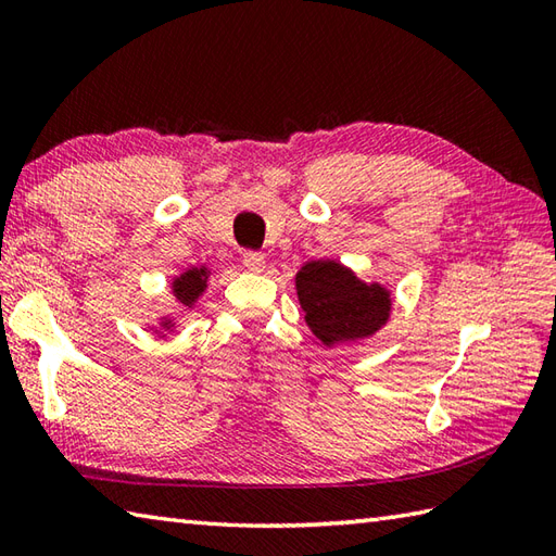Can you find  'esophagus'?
Listing matches in <instances>:
<instances>
[{
  "mask_svg": "<svg viewBox=\"0 0 556 556\" xmlns=\"http://www.w3.org/2000/svg\"><path fill=\"white\" fill-rule=\"evenodd\" d=\"M241 257H243V265L251 271H263L265 269V255L263 253L245 251Z\"/></svg>",
  "mask_w": 556,
  "mask_h": 556,
  "instance_id": "34e87169",
  "label": "esophagus"
}]
</instances>
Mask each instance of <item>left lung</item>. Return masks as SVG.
Segmentation results:
<instances>
[{"mask_svg": "<svg viewBox=\"0 0 556 556\" xmlns=\"http://www.w3.org/2000/svg\"><path fill=\"white\" fill-rule=\"evenodd\" d=\"M305 323L323 344L332 346L375 334L392 308L389 291L363 281L337 260H313L296 275Z\"/></svg>", "mask_w": 556, "mask_h": 556, "instance_id": "8db88e82", "label": "left lung"}]
</instances>
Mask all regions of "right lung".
Returning <instances> with one entry per match:
<instances>
[{
	"instance_id": "1",
	"label": "right lung",
	"mask_w": 556,
	"mask_h": 556,
	"mask_svg": "<svg viewBox=\"0 0 556 556\" xmlns=\"http://www.w3.org/2000/svg\"><path fill=\"white\" fill-rule=\"evenodd\" d=\"M207 277H210L207 267H191V269H186L184 275L176 277L174 285H172V287H174L176 301H179L181 305H186V308H191V305L198 301L200 293L205 291ZM162 327H172V320H164Z\"/></svg>"
}]
</instances>
